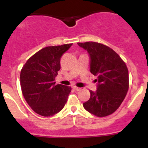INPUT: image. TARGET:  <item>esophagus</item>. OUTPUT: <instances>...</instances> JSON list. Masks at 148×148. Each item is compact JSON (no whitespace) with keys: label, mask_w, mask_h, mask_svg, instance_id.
Listing matches in <instances>:
<instances>
[{"label":"esophagus","mask_w":148,"mask_h":148,"mask_svg":"<svg viewBox=\"0 0 148 148\" xmlns=\"http://www.w3.org/2000/svg\"><path fill=\"white\" fill-rule=\"evenodd\" d=\"M73 89H74L75 91H80V90H81V88L77 87V86H73Z\"/></svg>","instance_id":"obj_1"}]
</instances>
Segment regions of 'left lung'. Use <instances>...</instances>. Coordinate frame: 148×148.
<instances>
[{"label": "left lung", "instance_id": "1", "mask_svg": "<svg viewBox=\"0 0 148 148\" xmlns=\"http://www.w3.org/2000/svg\"><path fill=\"white\" fill-rule=\"evenodd\" d=\"M87 51L90 72L97 77V90L83 104L85 110L97 117L112 114L123 102L129 88V74L125 62L108 46L97 42L78 43Z\"/></svg>", "mask_w": 148, "mask_h": 148}]
</instances>
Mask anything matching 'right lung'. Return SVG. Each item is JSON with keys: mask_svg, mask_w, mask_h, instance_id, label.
I'll list each match as a JSON object with an SVG mask.
<instances>
[{"mask_svg": "<svg viewBox=\"0 0 148 148\" xmlns=\"http://www.w3.org/2000/svg\"><path fill=\"white\" fill-rule=\"evenodd\" d=\"M72 44L48 46L28 59L20 74L22 93L28 105L37 114L50 117L64 107L70 86L56 84L60 59Z\"/></svg>", "mask_w": 148, "mask_h": 148, "instance_id": "obj_1", "label": "right lung"}]
</instances>
